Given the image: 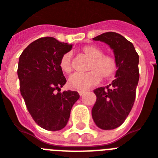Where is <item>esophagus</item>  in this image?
<instances>
[{
	"label": "esophagus",
	"mask_w": 158,
	"mask_h": 158,
	"mask_svg": "<svg viewBox=\"0 0 158 158\" xmlns=\"http://www.w3.org/2000/svg\"><path fill=\"white\" fill-rule=\"evenodd\" d=\"M79 95H80V96H82V95L84 94V91H79Z\"/></svg>",
	"instance_id": "1"
}]
</instances>
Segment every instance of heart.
Returning a JSON list of instances; mask_svg holds the SVG:
<instances>
[{
  "label": "heart",
  "mask_w": 158,
  "mask_h": 158,
  "mask_svg": "<svg viewBox=\"0 0 158 158\" xmlns=\"http://www.w3.org/2000/svg\"><path fill=\"white\" fill-rule=\"evenodd\" d=\"M82 51L86 56L91 59L88 71L86 74L75 73L68 79L70 88L76 91H84L90 87L96 85L101 80V75L104 79H108L116 71V60L109 55H104L101 49L94 45L85 46ZM61 70L66 74L72 71L71 53L65 54L60 60Z\"/></svg>",
  "instance_id": "heart-1"
}]
</instances>
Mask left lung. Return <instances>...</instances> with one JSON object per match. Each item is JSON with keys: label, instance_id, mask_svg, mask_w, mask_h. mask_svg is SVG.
Segmentation results:
<instances>
[{"label": "left lung", "instance_id": "left-lung-1", "mask_svg": "<svg viewBox=\"0 0 158 158\" xmlns=\"http://www.w3.org/2000/svg\"><path fill=\"white\" fill-rule=\"evenodd\" d=\"M104 42L113 50L117 70L109 86L94 90L96 101L91 109L95 124L111 130L120 126L130 112L139 81V55L132 42L115 32H107L93 38Z\"/></svg>", "mask_w": 158, "mask_h": 158}]
</instances>
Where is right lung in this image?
<instances>
[{
	"mask_svg": "<svg viewBox=\"0 0 158 158\" xmlns=\"http://www.w3.org/2000/svg\"><path fill=\"white\" fill-rule=\"evenodd\" d=\"M71 48V44L46 37L30 43L19 57L21 94L32 118L46 130L63 129L72 106L79 98L77 91L59 92L67 82L60 60Z\"/></svg>",
	"mask_w": 158,
	"mask_h": 158,
	"instance_id": "1",
	"label": "right lung"
}]
</instances>
